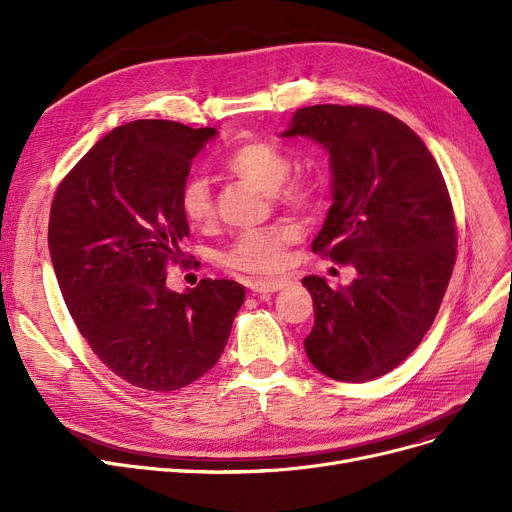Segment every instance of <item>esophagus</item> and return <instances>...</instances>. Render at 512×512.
<instances>
[{
    "mask_svg": "<svg viewBox=\"0 0 512 512\" xmlns=\"http://www.w3.org/2000/svg\"><path fill=\"white\" fill-rule=\"evenodd\" d=\"M288 284H290V280H286V278H280V280H255L251 284V290L257 292V294H263V297H265V294H274L278 290H284Z\"/></svg>",
    "mask_w": 512,
    "mask_h": 512,
    "instance_id": "1",
    "label": "esophagus"
}]
</instances>
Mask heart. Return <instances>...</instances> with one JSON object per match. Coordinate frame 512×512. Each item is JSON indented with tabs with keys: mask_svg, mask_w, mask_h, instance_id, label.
<instances>
[{
	"mask_svg": "<svg viewBox=\"0 0 512 512\" xmlns=\"http://www.w3.org/2000/svg\"><path fill=\"white\" fill-rule=\"evenodd\" d=\"M224 170L240 180L257 184L263 191L292 209H307L313 201L311 186L303 180H286L290 174L288 157L267 143L245 141L236 145L224 159ZM184 218L193 226L213 222V197L203 178L188 180L180 193ZM299 238V228L292 224H274L242 232L224 255L232 270L255 276L276 274L286 265L288 247Z\"/></svg>",
	"mask_w": 512,
	"mask_h": 512,
	"instance_id": "b5f03b06",
	"label": "heart"
}]
</instances>
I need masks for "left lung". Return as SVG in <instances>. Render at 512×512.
Returning <instances> with one entry per match:
<instances>
[{
  "label": "left lung",
  "mask_w": 512,
  "mask_h": 512,
  "mask_svg": "<svg viewBox=\"0 0 512 512\" xmlns=\"http://www.w3.org/2000/svg\"><path fill=\"white\" fill-rule=\"evenodd\" d=\"M282 137L328 151L332 205L313 251L357 270L336 290L303 278L315 309L305 353L332 380H375L419 346L452 276L456 228L444 176L405 122L373 107H301Z\"/></svg>",
  "instance_id": "obj_1"
}]
</instances>
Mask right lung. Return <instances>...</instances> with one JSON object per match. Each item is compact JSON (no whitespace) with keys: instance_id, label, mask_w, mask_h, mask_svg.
I'll use <instances>...</instances> for the list:
<instances>
[{"instance_id":"add662e5","label":"right lung","mask_w":512,"mask_h":512,"mask_svg":"<svg viewBox=\"0 0 512 512\" xmlns=\"http://www.w3.org/2000/svg\"><path fill=\"white\" fill-rule=\"evenodd\" d=\"M215 128L134 120L107 132L58 186L49 255L62 297L93 353L128 384L172 392L199 380L224 353L245 286L201 280L174 292L184 263L180 207L193 157Z\"/></svg>"}]
</instances>
